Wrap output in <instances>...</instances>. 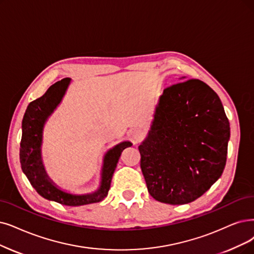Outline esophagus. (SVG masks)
I'll return each instance as SVG.
<instances>
[{"instance_id":"34e87169","label":"esophagus","mask_w":254,"mask_h":254,"mask_svg":"<svg viewBox=\"0 0 254 254\" xmlns=\"http://www.w3.org/2000/svg\"><path fill=\"white\" fill-rule=\"evenodd\" d=\"M129 135H130V137L132 138V139L135 141V143H136V141H138V140L141 138V136H143V133H141L140 130L134 129V130H131V131H130Z\"/></svg>"}]
</instances>
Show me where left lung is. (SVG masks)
<instances>
[{
  "mask_svg": "<svg viewBox=\"0 0 254 254\" xmlns=\"http://www.w3.org/2000/svg\"><path fill=\"white\" fill-rule=\"evenodd\" d=\"M229 138L224 107L207 84L190 79L166 88L138 146L149 194L172 205L201 197L224 171Z\"/></svg>",
  "mask_w": 254,
  "mask_h": 254,
  "instance_id": "obj_1",
  "label": "left lung"
}]
</instances>
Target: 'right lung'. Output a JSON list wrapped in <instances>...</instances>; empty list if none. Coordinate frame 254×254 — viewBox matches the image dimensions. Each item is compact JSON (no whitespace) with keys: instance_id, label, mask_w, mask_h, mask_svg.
<instances>
[{"instance_id":"add662e5","label":"right lung","mask_w":254,"mask_h":254,"mask_svg":"<svg viewBox=\"0 0 254 254\" xmlns=\"http://www.w3.org/2000/svg\"><path fill=\"white\" fill-rule=\"evenodd\" d=\"M69 84L70 78L58 81L49 87L44 96L28 105L22 122L19 160L24 174L40 196L63 205L80 206L97 203L106 198L122 152L132 146V143L123 140L106 151L101 167L100 185L96 190L85 194H74L59 188L47 173L42 147L45 126L49 118L63 102Z\"/></svg>"}]
</instances>
